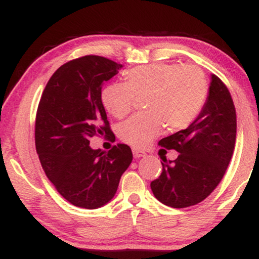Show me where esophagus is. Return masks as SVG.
<instances>
[{
	"label": "esophagus",
	"instance_id": "esophagus-1",
	"mask_svg": "<svg viewBox=\"0 0 259 259\" xmlns=\"http://www.w3.org/2000/svg\"><path fill=\"white\" fill-rule=\"evenodd\" d=\"M133 154H134V158L139 159V158H141V157L146 156V152H144V151H141V150H138V148H134Z\"/></svg>",
	"mask_w": 259,
	"mask_h": 259
}]
</instances>
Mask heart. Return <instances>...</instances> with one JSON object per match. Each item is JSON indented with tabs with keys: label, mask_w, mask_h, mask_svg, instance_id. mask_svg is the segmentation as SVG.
Returning <instances> with one entry per match:
<instances>
[{
	"label": "heart",
	"mask_w": 259,
	"mask_h": 259,
	"mask_svg": "<svg viewBox=\"0 0 259 259\" xmlns=\"http://www.w3.org/2000/svg\"><path fill=\"white\" fill-rule=\"evenodd\" d=\"M126 82H112L101 94L106 111L115 118L133 109L136 96L146 97L148 113H138L119 124L118 135L127 145L145 147L162 132L184 129L198 117L208 95L204 73L196 65L153 63L125 74Z\"/></svg>",
	"instance_id": "heart-1"
}]
</instances>
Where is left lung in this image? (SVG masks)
<instances>
[{"mask_svg":"<svg viewBox=\"0 0 259 259\" xmlns=\"http://www.w3.org/2000/svg\"><path fill=\"white\" fill-rule=\"evenodd\" d=\"M236 141V112L227 86L210 75L208 96L198 117L186 129L158 144L175 150L178 158H162L163 170L151 183L154 197L173 208L200 203L218 186L233 157Z\"/></svg>","mask_w":259,"mask_h":259,"instance_id":"1","label":"left lung"}]
</instances>
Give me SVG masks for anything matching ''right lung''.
Listing matches in <instances>:
<instances>
[{"label":"right lung","mask_w":259,"mask_h":259,"mask_svg":"<svg viewBox=\"0 0 259 259\" xmlns=\"http://www.w3.org/2000/svg\"><path fill=\"white\" fill-rule=\"evenodd\" d=\"M121 67L101 56L68 62L49 80L38 103L35 145L41 165L76 207L96 209L108 203L133 160L127 145L108 152L90 147L92 136L112 133L101 94Z\"/></svg>","instance_id":"right-lung-1"}]
</instances>
